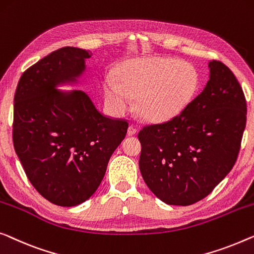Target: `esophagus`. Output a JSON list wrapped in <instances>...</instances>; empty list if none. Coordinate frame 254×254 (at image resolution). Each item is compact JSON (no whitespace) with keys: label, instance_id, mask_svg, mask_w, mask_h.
Masks as SVG:
<instances>
[{"label":"esophagus","instance_id":"obj_1","mask_svg":"<svg viewBox=\"0 0 254 254\" xmlns=\"http://www.w3.org/2000/svg\"><path fill=\"white\" fill-rule=\"evenodd\" d=\"M127 133H128V135H129V136H131V135H135L136 133H137V128H136V127L134 126V125H130V126L128 127Z\"/></svg>","mask_w":254,"mask_h":254}]
</instances>
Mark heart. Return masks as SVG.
Masks as SVG:
<instances>
[{"label": "heart", "instance_id": "obj_1", "mask_svg": "<svg viewBox=\"0 0 254 254\" xmlns=\"http://www.w3.org/2000/svg\"><path fill=\"white\" fill-rule=\"evenodd\" d=\"M198 87L196 68L174 58H145L130 61L116 74L106 76L105 100L117 112L130 106L136 96V109L145 118L163 120L175 117L192 100Z\"/></svg>", "mask_w": 254, "mask_h": 254}]
</instances>
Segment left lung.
Masks as SVG:
<instances>
[{"instance_id": "8db88e82", "label": "left lung", "mask_w": 254, "mask_h": 254, "mask_svg": "<svg viewBox=\"0 0 254 254\" xmlns=\"http://www.w3.org/2000/svg\"><path fill=\"white\" fill-rule=\"evenodd\" d=\"M208 81L185 110L138 133L139 171L154 196L187 206L203 199L236 163L246 124V101L234 73L208 62Z\"/></svg>"}]
</instances>
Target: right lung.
Masks as SVG:
<instances>
[{"instance_id":"1","label":"right lung","mask_w":254,"mask_h":254,"mask_svg":"<svg viewBox=\"0 0 254 254\" xmlns=\"http://www.w3.org/2000/svg\"><path fill=\"white\" fill-rule=\"evenodd\" d=\"M88 50L64 47L20 76L13 105V146L29 182L55 205L71 207L93 196L127 133V121L103 116L73 86L86 71Z\"/></svg>"}]
</instances>
